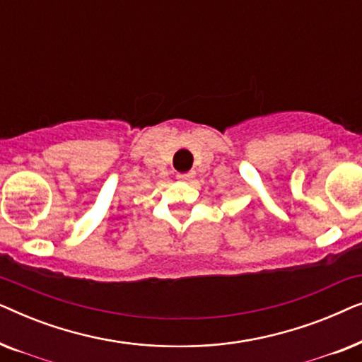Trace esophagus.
Here are the masks:
<instances>
[{"label": "esophagus", "instance_id": "esophagus-1", "mask_svg": "<svg viewBox=\"0 0 362 362\" xmlns=\"http://www.w3.org/2000/svg\"><path fill=\"white\" fill-rule=\"evenodd\" d=\"M194 176H196L194 171H189V173H177V175H176L177 180H181V181H191Z\"/></svg>", "mask_w": 362, "mask_h": 362}]
</instances>
